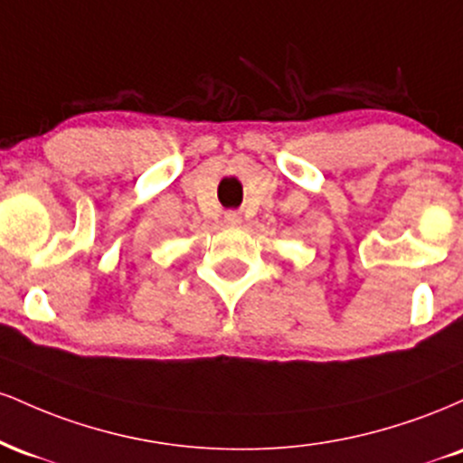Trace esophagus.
I'll return each mask as SVG.
<instances>
[{
	"instance_id": "1",
	"label": "esophagus",
	"mask_w": 463,
	"mask_h": 463,
	"mask_svg": "<svg viewBox=\"0 0 463 463\" xmlns=\"http://www.w3.org/2000/svg\"><path fill=\"white\" fill-rule=\"evenodd\" d=\"M224 222L228 226H239V224H241V215L235 213V211H231V213H226Z\"/></svg>"
}]
</instances>
